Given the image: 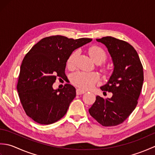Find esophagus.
<instances>
[{
	"instance_id": "34e87169",
	"label": "esophagus",
	"mask_w": 155,
	"mask_h": 155,
	"mask_svg": "<svg viewBox=\"0 0 155 155\" xmlns=\"http://www.w3.org/2000/svg\"><path fill=\"white\" fill-rule=\"evenodd\" d=\"M85 93H86V91L84 90V89H82V88H78L77 89V94H83Z\"/></svg>"
}]
</instances>
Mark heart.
<instances>
[{
    "label": "heart",
    "mask_w": 155,
    "mask_h": 155,
    "mask_svg": "<svg viewBox=\"0 0 155 155\" xmlns=\"http://www.w3.org/2000/svg\"><path fill=\"white\" fill-rule=\"evenodd\" d=\"M88 52L91 57L97 63H101L107 58V53L104 49L98 46L91 47ZM77 52L74 51L70 55L68 61L67 66L69 68L74 67ZM99 79V75L95 72L78 71L71 76V80L72 84L82 88H89L97 83Z\"/></svg>",
    "instance_id": "heart-1"
}]
</instances>
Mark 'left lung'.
Listing matches in <instances>:
<instances>
[{"instance_id": "8db88e82", "label": "left lung", "mask_w": 155, "mask_h": 155, "mask_svg": "<svg viewBox=\"0 0 155 155\" xmlns=\"http://www.w3.org/2000/svg\"><path fill=\"white\" fill-rule=\"evenodd\" d=\"M106 46L113 62V71L102 91L111 92V98L97 96L88 109L104 127L116 126L127 119L136 108L142 89L144 74L139 55L132 45L112 37L97 39Z\"/></svg>"}]
</instances>
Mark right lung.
<instances>
[{
	"label": "right lung",
	"instance_id": "obj_1",
	"mask_svg": "<svg viewBox=\"0 0 155 155\" xmlns=\"http://www.w3.org/2000/svg\"><path fill=\"white\" fill-rule=\"evenodd\" d=\"M91 38L74 40L57 35L41 39L25 55L21 66L17 91L26 114L41 124H50L67 113L76 88L66 84L54 90L57 78H65L67 62L76 49Z\"/></svg>",
	"mask_w": 155,
	"mask_h": 155
}]
</instances>
